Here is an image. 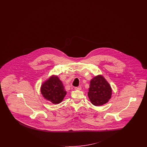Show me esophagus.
<instances>
[{
    "label": "esophagus",
    "instance_id": "obj_1",
    "mask_svg": "<svg viewBox=\"0 0 147 147\" xmlns=\"http://www.w3.org/2000/svg\"><path fill=\"white\" fill-rule=\"evenodd\" d=\"M75 89L76 90H81V86H79L77 87H75Z\"/></svg>",
    "mask_w": 147,
    "mask_h": 147
}]
</instances>
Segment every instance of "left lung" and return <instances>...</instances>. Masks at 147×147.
I'll use <instances>...</instances> for the list:
<instances>
[{
    "label": "left lung",
    "instance_id": "1",
    "mask_svg": "<svg viewBox=\"0 0 147 147\" xmlns=\"http://www.w3.org/2000/svg\"><path fill=\"white\" fill-rule=\"evenodd\" d=\"M111 86L102 76H95L90 81L88 95L94 106H100L107 103L111 98Z\"/></svg>",
    "mask_w": 147,
    "mask_h": 147
}]
</instances>
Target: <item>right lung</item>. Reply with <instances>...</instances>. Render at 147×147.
<instances>
[{
  "label": "right lung",
  "mask_w": 147,
  "mask_h": 147,
  "mask_svg": "<svg viewBox=\"0 0 147 147\" xmlns=\"http://www.w3.org/2000/svg\"><path fill=\"white\" fill-rule=\"evenodd\" d=\"M41 93L46 100L53 104H58L63 100L66 91L58 76H53L42 84Z\"/></svg>",
  "instance_id": "right-lung-1"
}]
</instances>
